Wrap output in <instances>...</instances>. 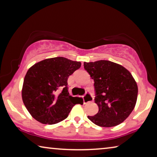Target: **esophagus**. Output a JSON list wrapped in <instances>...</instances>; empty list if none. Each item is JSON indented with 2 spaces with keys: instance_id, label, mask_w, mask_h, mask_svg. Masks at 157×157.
<instances>
[{
  "instance_id": "esophagus-1",
  "label": "esophagus",
  "mask_w": 157,
  "mask_h": 157,
  "mask_svg": "<svg viewBox=\"0 0 157 157\" xmlns=\"http://www.w3.org/2000/svg\"><path fill=\"white\" fill-rule=\"evenodd\" d=\"M94 100V97L92 96V95L89 93H86V95H84L83 96V101L84 104H87V103L91 102Z\"/></svg>"
}]
</instances>
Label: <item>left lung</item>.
Masks as SVG:
<instances>
[{"label": "left lung", "instance_id": "1", "mask_svg": "<svg viewBox=\"0 0 157 157\" xmlns=\"http://www.w3.org/2000/svg\"><path fill=\"white\" fill-rule=\"evenodd\" d=\"M84 67L94 80L95 102L99 108L88 116L100 127L116 126L125 120L136 105L138 86L128 70L107 60L84 62Z\"/></svg>", "mask_w": 157, "mask_h": 157}]
</instances>
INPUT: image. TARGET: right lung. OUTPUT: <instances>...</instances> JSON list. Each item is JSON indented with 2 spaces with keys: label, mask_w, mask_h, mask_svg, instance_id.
Here are the masks:
<instances>
[{
  "label": "right lung",
  "mask_w": 157,
  "mask_h": 157,
  "mask_svg": "<svg viewBox=\"0 0 157 157\" xmlns=\"http://www.w3.org/2000/svg\"><path fill=\"white\" fill-rule=\"evenodd\" d=\"M81 62L57 57L42 60L29 68L25 76L22 99L30 115L43 124H53L67 118L81 98L72 97L68 89V77Z\"/></svg>",
  "instance_id": "right-lung-1"
}]
</instances>
